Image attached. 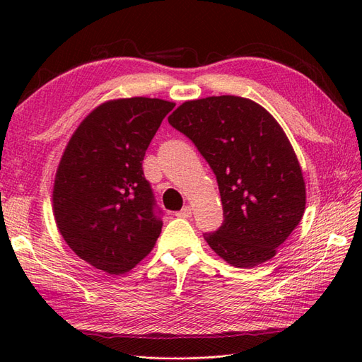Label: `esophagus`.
Listing matches in <instances>:
<instances>
[{
	"label": "esophagus",
	"mask_w": 362,
	"mask_h": 362,
	"mask_svg": "<svg viewBox=\"0 0 362 362\" xmlns=\"http://www.w3.org/2000/svg\"><path fill=\"white\" fill-rule=\"evenodd\" d=\"M177 216L181 217V218H189V217H192V206H189V205L182 206V210H180V211L177 213Z\"/></svg>",
	"instance_id": "34e87169"
}]
</instances>
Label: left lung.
I'll use <instances>...</instances> for the list:
<instances>
[{"instance_id": "obj_1", "label": "left lung", "mask_w": 362, "mask_h": 362, "mask_svg": "<svg viewBox=\"0 0 362 362\" xmlns=\"http://www.w3.org/2000/svg\"><path fill=\"white\" fill-rule=\"evenodd\" d=\"M213 169L223 223L204 238L234 267L276 255L305 211V181L293 146L266 108L242 96L187 101L169 116Z\"/></svg>"}]
</instances>
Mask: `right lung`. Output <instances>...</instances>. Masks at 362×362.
<instances>
[{
	"label": "right lung",
	"instance_id": "1",
	"mask_svg": "<svg viewBox=\"0 0 362 362\" xmlns=\"http://www.w3.org/2000/svg\"><path fill=\"white\" fill-rule=\"evenodd\" d=\"M173 107L144 96L104 103L63 152L52 192L57 228L76 255L110 275L136 267L161 233L141 161Z\"/></svg>",
	"mask_w": 362,
	"mask_h": 362
}]
</instances>
